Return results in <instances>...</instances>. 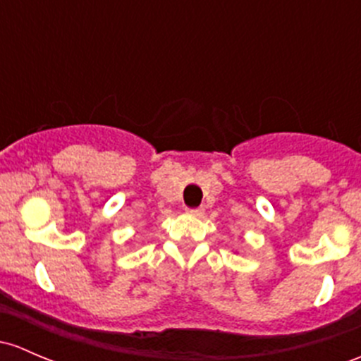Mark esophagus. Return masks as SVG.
<instances>
[{"instance_id": "obj_1", "label": "esophagus", "mask_w": 361, "mask_h": 361, "mask_svg": "<svg viewBox=\"0 0 361 361\" xmlns=\"http://www.w3.org/2000/svg\"><path fill=\"white\" fill-rule=\"evenodd\" d=\"M188 214H193V216H200L204 212L202 207H197V209H187Z\"/></svg>"}]
</instances>
